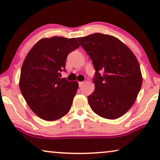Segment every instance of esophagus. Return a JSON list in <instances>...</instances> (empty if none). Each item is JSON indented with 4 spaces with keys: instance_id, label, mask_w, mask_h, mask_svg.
<instances>
[{
    "instance_id": "34e87169",
    "label": "esophagus",
    "mask_w": 160,
    "mask_h": 160,
    "mask_svg": "<svg viewBox=\"0 0 160 160\" xmlns=\"http://www.w3.org/2000/svg\"><path fill=\"white\" fill-rule=\"evenodd\" d=\"M83 84H84V82H78V86H79V87H82V86L83 85Z\"/></svg>"
}]
</instances>
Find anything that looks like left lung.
<instances>
[{
  "label": "left lung",
  "instance_id": "obj_1",
  "mask_svg": "<svg viewBox=\"0 0 160 160\" xmlns=\"http://www.w3.org/2000/svg\"><path fill=\"white\" fill-rule=\"evenodd\" d=\"M77 40L96 70L95 89L88 96L90 108L106 119L122 116L135 102L142 85L135 55L122 42L108 34L94 33Z\"/></svg>",
  "mask_w": 160,
  "mask_h": 160
}]
</instances>
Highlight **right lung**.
Wrapping results in <instances>:
<instances>
[{
	"mask_svg": "<svg viewBox=\"0 0 160 160\" xmlns=\"http://www.w3.org/2000/svg\"><path fill=\"white\" fill-rule=\"evenodd\" d=\"M79 46L76 38H43L25 58L20 90L29 108L40 118L52 121L70 110L78 84L61 78V72L66 71L68 55Z\"/></svg>",
	"mask_w": 160,
	"mask_h": 160,
	"instance_id": "right-lung-1",
	"label": "right lung"
}]
</instances>
